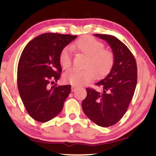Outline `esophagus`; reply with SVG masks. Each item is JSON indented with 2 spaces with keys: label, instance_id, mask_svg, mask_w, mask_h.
I'll return each mask as SVG.
<instances>
[{
  "label": "esophagus",
  "instance_id": "34e87169",
  "mask_svg": "<svg viewBox=\"0 0 156 156\" xmlns=\"http://www.w3.org/2000/svg\"><path fill=\"white\" fill-rule=\"evenodd\" d=\"M76 89H77V87L74 86V85H72V92H73V91H75Z\"/></svg>",
  "mask_w": 156,
  "mask_h": 156
}]
</instances>
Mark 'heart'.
<instances>
[{"label":"heart","instance_id":"b5f03b06","mask_svg":"<svg viewBox=\"0 0 156 156\" xmlns=\"http://www.w3.org/2000/svg\"><path fill=\"white\" fill-rule=\"evenodd\" d=\"M104 44L94 37L85 35L80 37L72 44V48L87 55L84 69H71L64 74V81L74 86H81L96 78L101 79L106 76L113 67L114 55L112 51L104 48ZM59 63L64 69L72 65L69 49L64 48L59 57Z\"/></svg>","mask_w":156,"mask_h":156}]
</instances>
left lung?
<instances>
[{
	"label": "left lung",
	"instance_id": "8db88e82",
	"mask_svg": "<svg viewBox=\"0 0 156 156\" xmlns=\"http://www.w3.org/2000/svg\"><path fill=\"white\" fill-rule=\"evenodd\" d=\"M109 44L114 55L111 71L97 82L103 91L87 88V97L82 103L86 116L101 127L114 125L126 112L137 84V66L129 49L112 35L94 34Z\"/></svg>",
	"mask_w": 156,
	"mask_h": 156
}]
</instances>
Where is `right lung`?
Wrapping results in <instances>:
<instances>
[{
    "label": "right lung",
    "mask_w": 156,
    "mask_h": 156,
    "mask_svg": "<svg viewBox=\"0 0 156 156\" xmlns=\"http://www.w3.org/2000/svg\"><path fill=\"white\" fill-rule=\"evenodd\" d=\"M76 35L44 33L28 42L19 59L17 82L27 113L39 122H47L62 110L71 85L50 87L60 77V52Z\"/></svg>",
    "instance_id": "add662e5"
}]
</instances>
